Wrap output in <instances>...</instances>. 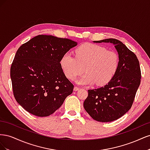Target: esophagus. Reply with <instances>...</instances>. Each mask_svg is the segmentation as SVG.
<instances>
[{
  "label": "esophagus",
  "mask_w": 150,
  "mask_h": 150,
  "mask_svg": "<svg viewBox=\"0 0 150 150\" xmlns=\"http://www.w3.org/2000/svg\"><path fill=\"white\" fill-rule=\"evenodd\" d=\"M79 89V88H78V86H75L74 88V91H78Z\"/></svg>",
  "instance_id": "1"
}]
</instances>
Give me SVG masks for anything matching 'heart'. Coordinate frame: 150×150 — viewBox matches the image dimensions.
Wrapping results in <instances>:
<instances>
[{
  "label": "heart",
  "mask_w": 150,
  "mask_h": 150,
  "mask_svg": "<svg viewBox=\"0 0 150 150\" xmlns=\"http://www.w3.org/2000/svg\"><path fill=\"white\" fill-rule=\"evenodd\" d=\"M75 57L65 54L61 66L66 76L74 80L84 71L86 73L78 80V84L98 86L108 84L113 78L119 67V57L113 51L93 44H84L75 51Z\"/></svg>",
  "instance_id": "heart-1"
}]
</instances>
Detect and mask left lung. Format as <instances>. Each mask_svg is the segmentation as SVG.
<instances>
[{
	"label": "left lung",
	"mask_w": 150,
	"mask_h": 150,
	"mask_svg": "<svg viewBox=\"0 0 150 150\" xmlns=\"http://www.w3.org/2000/svg\"><path fill=\"white\" fill-rule=\"evenodd\" d=\"M96 43L110 42L118 53L119 67L113 78L104 87L88 90L83 106L93 119L99 122L116 120L132 106L141 82L139 62L135 54L116 39Z\"/></svg>",
	"instance_id": "8db88e82"
}]
</instances>
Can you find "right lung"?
Masks as SVG:
<instances>
[{"label": "right lung", "mask_w": 150, "mask_h": 150, "mask_svg": "<svg viewBox=\"0 0 150 150\" xmlns=\"http://www.w3.org/2000/svg\"><path fill=\"white\" fill-rule=\"evenodd\" d=\"M77 44L69 39L39 35L18 49L11 78L16 100L24 110L37 116H48L72 94L74 86L60 62Z\"/></svg>", "instance_id": "add662e5"}]
</instances>
